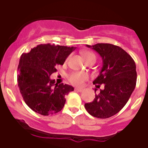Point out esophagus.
Returning a JSON list of instances; mask_svg holds the SVG:
<instances>
[{
    "label": "esophagus",
    "instance_id": "obj_1",
    "mask_svg": "<svg viewBox=\"0 0 148 148\" xmlns=\"http://www.w3.org/2000/svg\"><path fill=\"white\" fill-rule=\"evenodd\" d=\"M74 90L77 91V92H82L83 91V89H80V88H75V89H74Z\"/></svg>",
    "mask_w": 148,
    "mask_h": 148
}]
</instances>
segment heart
Returning <instances> with one entry per match:
<instances>
[{"mask_svg": "<svg viewBox=\"0 0 148 148\" xmlns=\"http://www.w3.org/2000/svg\"><path fill=\"white\" fill-rule=\"evenodd\" d=\"M82 56L87 62L90 61L91 59H96V56L93 53L90 51H87L82 52ZM88 77H89V76L86 73L76 71V72H73L69 74V80L72 84L75 85V86H82L83 83L87 79Z\"/></svg>", "mask_w": 148, "mask_h": 148, "instance_id": "1", "label": "heart"}]
</instances>
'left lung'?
<instances>
[{"label": "left lung", "instance_id": "8db88e82", "mask_svg": "<svg viewBox=\"0 0 148 148\" xmlns=\"http://www.w3.org/2000/svg\"><path fill=\"white\" fill-rule=\"evenodd\" d=\"M86 46L102 57V69L93 84L97 88L104 84V89L95 95L93 102L84 104V107L93 117L109 118L123 108L135 89L136 65L130 55L118 46L97 44ZM95 90L96 92L97 89Z\"/></svg>", "mask_w": 148, "mask_h": 148}]
</instances>
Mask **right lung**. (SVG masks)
Here are the masks:
<instances>
[{"mask_svg": "<svg viewBox=\"0 0 148 148\" xmlns=\"http://www.w3.org/2000/svg\"><path fill=\"white\" fill-rule=\"evenodd\" d=\"M75 49L41 44L21 55L18 67V85L23 100L33 111L47 116L62 110L65 96L74 91V88L63 83H55L50 76L56 72L58 65L64 64Z\"/></svg>", "mask_w": 148, "mask_h": 148, "instance_id": "obj_1", "label": "right lung"}]
</instances>
